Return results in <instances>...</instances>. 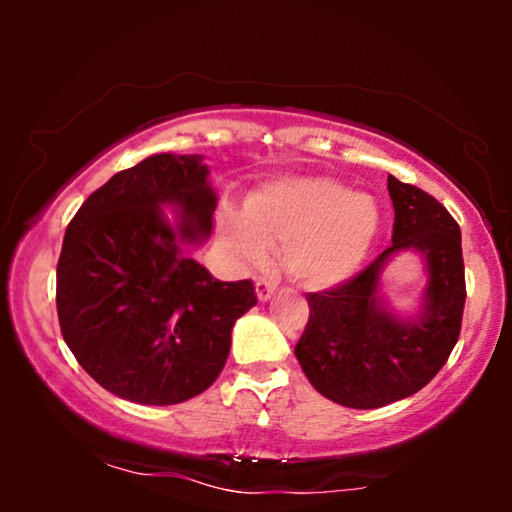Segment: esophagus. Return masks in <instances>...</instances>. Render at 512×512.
<instances>
[{
	"mask_svg": "<svg viewBox=\"0 0 512 512\" xmlns=\"http://www.w3.org/2000/svg\"><path fill=\"white\" fill-rule=\"evenodd\" d=\"M277 291V282L275 279H270V277H258L256 279V296H258V300H270L272 298V293Z\"/></svg>",
	"mask_w": 512,
	"mask_h": 512,
	"instance_id": "1",
	"label": "esophagus"
}]
</instances>
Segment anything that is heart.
Listing matches in <instances>:
<instances>
[{"label":"heart","mask_w":512,"mask_h":512,"mask_svg":"<svg viewBox=\"0 0 512 512\" xmlns=\"http://www.w3.org/2000/svg\"><path fill=\"white\" fill-rule=\"evenodd\" d=\"M380 228V209L328 177L270 181L244 202V214H223V230L244 261L282 247L284 268L305 286L347 279Z\"/></svg>","instance_id":"1"}]
</instances>
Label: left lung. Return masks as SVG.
Instances as JSON below:
<instances>
[{"label": "left lung", "instance_id": "obj_1", "mask_svg": "<svg viewBox=\"0 0 512 512\" xmlns=\"http://www.w3.org/2000/svg\"><path fill=\"white\" fill-rule=\"evenodd\" d=\"M394 202V235L354 277L326 291L307 293L310 319L296 359L321 396L356 410H373L417 394L450 359L466 303L461 230L452 214L422 188L387 179ZM427 254L430 286L425 314L405 325L376 305V279L396 250Z\"/></svg>", "mask_w": 512, "mask_h": 512}]
</instances>
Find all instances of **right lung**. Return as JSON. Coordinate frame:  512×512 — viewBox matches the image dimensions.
Masks as SVG:
<instances>
[{
  "mask_svg": "<svg viewBox=\"0 0 512 512\" xmlns=\"http://www.w3.org/2000/svg\"><path fill=\"white\" fill-rule=\"evenodd\" d=\"M182 209L177 236L159 214ZM216 195L200 156L158 153L88 195L65 230L55 303L79 366L111 394L174 405L226 366L230 331L256 291L219 282L184 251L212 230Z\"/></svg>",
  "mask_w": 512,
  "mask_h": 512,
  "instance_id": "1",
  "label": "right lung"
}]
</instances>
